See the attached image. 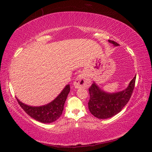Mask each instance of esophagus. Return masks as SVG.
<instances>
[{"label":"esophagus","mask_w":152,"mask_h":152,"mask_svg":"<svg viewBox=\"0 0 152 152\" xmlns=\"http://www.w3.org/2000/svg\"><path fill=\"white\" fill-rule=\"evenodd\" d=\"M90 84H91L90 80L85 75L82 74H79L73 82V85L76 88H82V87L87 88V87L90 86Z\"/></svg>","instance_id":"1"}]
</instances>
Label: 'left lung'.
Segmentation results:
<instances>
[{"label":"left lung","mask_w":152,"mask_h":152,"mask_svg":"<svg viewBox=\"0 0 152 152\" xmlns=\"http://www.w3.org/2000/svg\"><path fill=\"white\" fill-rule=\"evenodd\" d=\"M109 42L115 46L119 45L114 41L109 40ZM135 79L136 76L125 90L113 93L104 91L94 82L88 89L90 100L88 104L91 114L100 119H108L118 114L129 101L135 87Z\"/></svg>","instance_id":"1"}]
</instances>
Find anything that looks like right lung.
<instances>
[{
  "mask_svg": "<svg viewBox=\"0 0 152 152\" xmlns=\"http://www.w3.org/2000/svg\"><path fill=\"white\" fill-rule=\"evenodd\" d=\"M70 91L69 84H67L60 94L47 104L39 107H33L25 104L16 98L18 103L25 113L37 121L50 123L56 121L62 114L66 100Z\"/></svg>",
  "mask_w": 152,
  "mask_h": 152,
  "instance_id": "1",
  "label": "right lung"
}]
</instances>
